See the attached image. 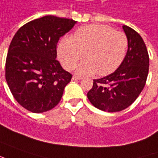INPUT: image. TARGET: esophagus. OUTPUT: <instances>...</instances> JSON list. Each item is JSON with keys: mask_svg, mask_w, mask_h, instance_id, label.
Instances as JSON below:
<instances>
[{"mask_svg": "<svg viewBox=\"0 0 158 158\" xmlns=\"http://www.w3.org/2000/svg\"><path fill=\"white\" fill-rule=\"evenodd\" d=\"M81 79H82V78H81V77H79V76H73V77L72 78L73 80H80Z\"/></svg>", "mask_w": 158, "mask_h": 158, "instance_id": "obj_1", "label": "esophagus"}]
</instances>
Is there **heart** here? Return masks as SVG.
<instances>
[{
	"label": "heart",
	"instance_id": "b5f03b06",
	"mask_svg": "<svg viewBox=\"0 0 158 158\" xmlns=\"http://www.w3.org/2000/svg\"><path fill=\"white\" fill-rule=\"evenodd\" d=\"M128 39L110 26L93 24L79 27L73 37L65 36L57 47L58 56L65 70H72L82 54L85 60L76 67L79 75L100 76L112 73L124 61Z\"/></svg>",
	"mask_w": 158,
	"mask_h": 158
}]
</instances>
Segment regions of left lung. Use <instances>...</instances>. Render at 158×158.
Segmentation results:
<instances>
[{"mask_svg":"<svg viewBox=\"0 0 158 158\" xmlns=\"http://www.w3.org/2000/svg\"><path fill=\"white\" fill-rule=\"evenodd\" d=\"M123 29L128 39L124 61L114 73L93 79L87 93L93 106L104 111H120L131 106L143 91L149 73V54L142 37L128 26Z\"/></svg>","mask_w":158,"mask_h":158,"instance_id":"8db88e82","label":"left lung"}]
</instances>
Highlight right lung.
Here are the masks:
<instances>
[{
	"label": "right lung",
	"mask_w": 158,
	"mask_h": 158,
	"mask_svg": "<svg viewBox=\"0 0 158 158\" xmlns=\"http://www.w3.org/2000/svg\"><path fill=\"white\" fill-rule=\"evenodd\" d=\"M77 21L53 15L27 22L12 40L6 60V80L16 101L34 113L60 103L72 74L57 60V43Z\"/></svg>",
	"instance_id": "right-lung-1"
}]
</instances>
